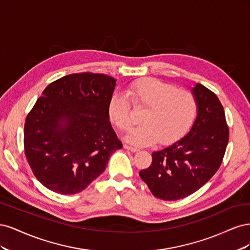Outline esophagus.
<instances>
[{"label": "esophagus", "mask_w": 250, "mask_h": 250, "mask_svg": "<svg viewBox=\"0 0 250 250\" xmlns=\"http://www.w3.org/2000/svg\"><path fill=\"white\" fill-rule=\"evenodd\" d=\"M124 148H125L126 150H129V151H131V152H137V151H139V149H138V148L131 147V146H129V145H124Z\"/></svg>", "instance_id": "obj_1"}]
</instances>
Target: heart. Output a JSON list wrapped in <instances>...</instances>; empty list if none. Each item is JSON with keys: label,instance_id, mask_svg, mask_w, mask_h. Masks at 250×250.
<instances>
[{"label": "heart", "instance_id": "1", "mask_svg": "<svg viewBox=\"0 0 250 250\" xmlns=\"http://www.w3.org/2000/svg\"><path fill=\"white\" fill-rule=\"evenodd\" d=\"M126 96L138 108H145L142 123L127 135L134 145L170 144L188 131L197 116V101L188 90L177 89L170 83L155 78H144L132 82ZM108 117L120 130L128 131L133 125L130 104L124 95L115 94L108 102Z\"/></svg>", "mask_w": 250, "mask_h": 250}]
</instances>
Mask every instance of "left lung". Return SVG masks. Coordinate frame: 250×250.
I'll return each mask as SVG.
<instances>
[{
	"label": "left lung",
	"mask_w": 250,
	"mask_h": 250,
	"mask_svg": "<svg viewBox=\"0 0 250 250\" xmlns=\"http://www.w3.org/2000/svg\"><path fill=\"white\" fill-rule=\"evenodd\" d=\"M197 117L184 138L152 153V164L140 171L155 197L178 200L198 191L222 164L229 130L218 97L197 83L192 89Z\"/></svg>",
	"instance_id": "8db88e82"
}]
</instances>
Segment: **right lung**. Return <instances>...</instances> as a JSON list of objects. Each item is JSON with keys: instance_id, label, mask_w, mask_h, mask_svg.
Instances as JSON below:
<instances>
[{"instance_id": "add662e5", "label": "right lung", "mask_w": 250, "mask_h": 250, "mask_svg": "<svg viewBox=\"0 0 250 250\" xmlns=\"http://www.w3.org/2000/svg\"><path fill=\"white\" fill-rule=\"evenodd\" d=\"M116 81L104 74L67 75L50 83L28 113L25 155L49 190L62 195L83 191L123 147L107 110Z\"/></svg>"}]
</instances>
